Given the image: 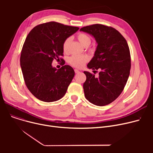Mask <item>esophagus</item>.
<instances>
[{"label":"esophagus","mask_w":153,"mask_h":153,"mask_svg":"<svg viewBox=\"0 0 153 153\" xmlns=\"http://www.w3.org/2000/svg\"><path fill=\"white\" fill-rule=\"evenodd\" d=\"M74 72H75V73H76V74H78L80 72V71L78 69H74Z\"/></svg>","instance_id":"1"}]
</instances>
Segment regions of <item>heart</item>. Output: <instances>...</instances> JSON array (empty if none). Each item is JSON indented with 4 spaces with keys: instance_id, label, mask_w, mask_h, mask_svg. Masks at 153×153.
<instances>
[{
    "instance_id": "b5f03b06",
    "label": "heart",
    "mask_w": 153,
    "mask_h": 153,
    "mask_svg": "<svg viewBox=\"0 0 153 153\" xmlns=\"http://www.w3.org/2000/svg\"><path fill=\"white\" fill-rule=\"evenodd\" d=\"M77 38L79 42L84 46L87 47L91 43V37L84 33H79L77 35ZM71 38H67L62 43V50L64 53H68L69 46L71 43ZM89 60V57L87 55H74L69 58V62L72 66L77 68H81L84 66V64Z\"/></svg>"
}]
</instances>
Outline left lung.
<instances>
[{"label":"left lung","mask_w":153,"mask_h":153,"mask_svg":"<svg viewBox=\"0 0 153 153\" xmlns=\"http://www.w3.org/2000/svg\"><path fill=\"white\" fill-rule=\"evenodd\" d=\"M80 30L92 35L98 44L88 68L100 71L99 77L84 72L86 76L83 84L85 97L95 105H108L121 94L130 76L129 46L122 35L113 27L94 24Z\"/></svg>","instance_id":"1"}]
</instances>
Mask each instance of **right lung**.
I'll list each match as a JSON object with an SVG mask.
<instances>
[{
  "instance_id": "add662e5",
  "label": "right lung",
  "mask_w": 153,
  "mask_h": 153,
  "mask_svg": "<svg viewBox=\"0 0 153 153\" xmlns=\"http://www.w3.org/2000/svg\"><path fill=\"white\" fill-rule=\"evenodd\" d=\"M78 27L50 22L35 27L27 35L20 55V66L28 89L38 99L52 102L65 95L75 72L64 65L62 43ZM54 59L62 61L59 70L52 67Z\"/></svg>"
}]
</instances>
